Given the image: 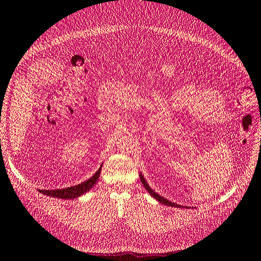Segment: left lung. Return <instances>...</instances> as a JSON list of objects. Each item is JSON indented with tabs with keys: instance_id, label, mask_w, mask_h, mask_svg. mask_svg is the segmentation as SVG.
Returning a JSON list of instances; mask_svg holds the SVG:
<instances>
[{
	"instance_id": "obj_1",
	"label": "left lung",
	"mask_w": 261,
	"mask_h": 261,
	"mask_svg": "<svg viewBox=\"0 0 261 261\" xmlns=\"http://www.w3.org/2000/svg\"><path fill=\"white\" fill-rule=\"evenodd\" d=\"M139 176H141V181H142V184L144 185L145 189L147 190V192L150 194V196H152V197H154L155 199H157L158 201H160L161 204H164V205H166V206H171V207H177V208H178V207H182V206H180V205H177V204H175V202H171V201L167 200L166 198H164V197H162V196L158 195L157 193H155L154 190H152V189L148 186V184L146 182V180H145V178L143 177V175L141 174ZM186 208H187V207H186Z\"/></svg>"
}]
</instances>
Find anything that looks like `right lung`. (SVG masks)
I'll list each match as a JSON object with an SVG mask.
<instances>
[{"instance_id": "right-lung-1", "label": "right lung", "mask_w": 261, "mask_h": 261, "mask_svg": "<svg viewBox=\"0 0 261 261\" xmlns=\"http://www.w3.org/2000/svg\"><path fill=\"white\" fill-rule=\"evenodd\" d=\"M100 170H101V166L99 167V169L95 173L90 179H87L86 181H83L82 184H79L76 186H72L68 188H64V189H54V190H40V193L46 195V196H50V197H55V198H62V199H72V198H76V197H80L83 194H85L86 192H88L95 184H96L98 177L100 175Z\"/></svg>"}]
</instances>
